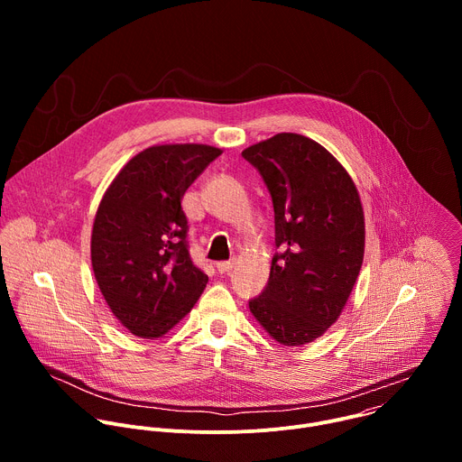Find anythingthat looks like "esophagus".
I'll return each mask as SVG.
<instances>
[{
	"label": "esophagus",
	"mask_w": 462,
	"mask_h": 462,
	"mask_svg": "<svg viewBox=\"0 0 462 462\" xmlns=\"http://www.w3.org/2000/svg\"><path fill=\"white\" fill-rule=\"evenodd\" d=\"M216 267H217V271H219L221 274H226V273H230V271L234 269V259H230V261H219V263H216Z\"/></svg>",
	"instance_id": "1"
}]
</instances>
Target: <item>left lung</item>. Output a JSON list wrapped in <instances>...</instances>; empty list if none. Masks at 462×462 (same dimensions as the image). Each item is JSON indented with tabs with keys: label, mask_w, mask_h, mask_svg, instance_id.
<instances>
[{
	"label": "left lung",
	"mask_w": 462,
	"mask_h": 462,
	"mask_svg": "<svg viewBox=\"0 0 462 462\" xmlns=\"http://www.w3.org/2000/svg\"><path fill=\"white\" fill-rule=\"evenodd\" d=\"M241 155L273 197L278 248L250 312L280 344H309L337 321L362 269L358 191L344 166L303 135L280 134Z\"/></svg>",
	"instance_id": "8db88e82"
}]
</instances>
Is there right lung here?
<instances>
[{
    "instance_id": "1",
    "label": "right lung",
    "mask_w": 462,
    "mask_h": 462,
    "mask_svg": "<svg viewBox=\"0 0 462 462\" xmlns=\"http://www.w3.org/2000/svg\"><path fill=\"white\" fill-rule=\"evenodd\" d=\"M221 155L205 144L152 146L131 159L98 207L91 263L118 321L141 338H159L191 310L208 276L189 255L180 199Z\"/></svg>"
}]
</instances>
